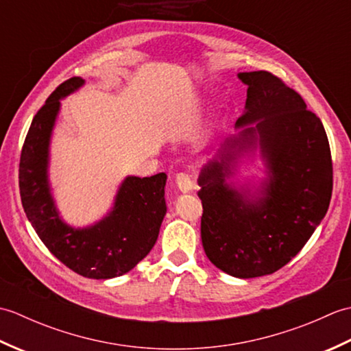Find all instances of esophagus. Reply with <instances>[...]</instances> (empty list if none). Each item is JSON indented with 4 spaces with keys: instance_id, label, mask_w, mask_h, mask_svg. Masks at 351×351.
Listing matches in <instances>:
<instances>
[{
    "instance_id": "obj_1",
    "label": "esophagus",
    "mask_w": 351,
    "mask_h": 351,
    "mask_svg": "<svg viewBox=\"0 0 351 351\" xmlns=\"http://www.w3.org/2000/svg\"><path fill=\"white\" fill-rule=\"evenodd\" d=\"M176 187L181 193H190L193 189H195V184H193L191 178L187 173H178L175 178Z\"/></svg>"
}]
</instances>
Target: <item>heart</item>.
I'll use <instances>...</instances> for the list:
<instances>
[{
	"instance_id": "1",
	"label": "heart",
	"mask_w": 351,
	"mask_h": 351,
	"mask_svg": "<svg viewBox=\"0 0 351 351\" xmlns=\"http://www.w3.org/2000/svg\"><path fill=\"white\" fill-rule=\"evenodd\" d=\"M208 143H210V138H208V134H202L199 138V145H197V152H204L208 147Z\"/></svg>"
}]
</instances>
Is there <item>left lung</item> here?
Listing matches in <instances>:
<instances>
[{
  "instance_id": "8db88e82",
  "label": "left lung",
  "mask_w": 351,
  "mask_h": 351,
  "mask_svg": "<svg viewBox=\"0 0 351 351\" xmlns=\"http://www.w3.org/2000/svg\"><path fill=\"white\" fill-rule=\"evenodd\" d=\"M238 78L247 86L238 132L200 170L197 196L208 259L250 279L278 271L302 250L329 208L333 173L324 126L302 96L265 71ZM256 154L265 176L238 180L241 162Z\"/></svg>"
}]
</instances>
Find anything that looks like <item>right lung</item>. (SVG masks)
Masks as SVG:
<instances>
[{
	"instance_id": "obj_1",
	"label": "right lung",
	"mask_w": 351,
	"mask_h": 351,
	"mask_svg": "<svg viewBox=\"0 0 351 351\" xmlns=\"http://www.w3.org/2000/svg\"><path fill=\"white\" fill-rule=\"evenodd\" d=\"M84 83L81 77L64 81L37 111L22 147L19 190L28 221L52 255L84 278L104 280L131 271L152 250L167 213V175H128L107 214L92 225L72 226L63 220L49 181L51 138L62 99Z\"/></svg>"
}]
</instances>
